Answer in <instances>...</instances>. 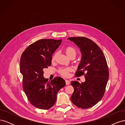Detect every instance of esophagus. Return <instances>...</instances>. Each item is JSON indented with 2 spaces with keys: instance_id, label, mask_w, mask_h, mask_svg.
Returning <instances> with one entry per match:
<instances>
[{
  "instance_id": "esophagus-1",
  "label": "esophagus",
  "mask_w": 125,
  "mask_h": 125,
  "mask_svg": "<svg viewBox=\"0 0 125 125\" xmlns=\"http://www.w3.org/2000/svg\"><path fill=\"white\" fill-rule=\"evenodd\" d=\"M65 82H66V85H69L70 83V82L68 80H65Z\"/></svg>"
}]
</instances>
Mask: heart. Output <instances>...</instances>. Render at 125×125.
Segmentation results:
<instances>
[{"label":"heart","instance_id":"b5f03b06","mask_svg":"<svg viewBox=\"0 0 125 125\" xmlns=\"http://www.w3.org/2000/svg\"><path fill=\"white\" fill-rule=\"evenodd\" d=\"M65 52L66 54V55L69 57L70 58L73 57H75L77 55V51L74 48L71 46H68L66 47L65 48ZM57 55V53L55 52V53L53 55L52 57V61H54L55 60ZM71 71V69L70 68H62L59 69L58 73L59 74H61L62 75L63 77H67L69 75V73Z\"/></svg>","mask_w":125,"mask_h":125}]
</instances>
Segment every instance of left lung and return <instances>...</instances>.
<instances>
[{"instance_id": "obj_1", "label": "left lung", "mask_w": 125, "mask_h": 125, "mask_svg": "<svg viewBox=\"0 0 125 125\" xmlns=\"http://www.w3.org/2000/svg\"><path fill=\"white\" fill-rule=\"evenodd\" d=\"M68 39L77 45L82 54L75 76L84 75L85 79L81 83L71 81L74 92L70 99L77 107L89 108L96 104L104 94L109 77L106 60L101 49L92 40L85 37Z\"/></svg>"}]
</instances>
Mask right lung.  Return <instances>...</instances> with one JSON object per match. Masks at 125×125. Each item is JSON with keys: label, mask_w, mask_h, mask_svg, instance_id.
<instances>
[{"label": "right lung", "mask_w": 125, "mask_h": 125, "mask_svg": "<svg viewBox=\"0 0 125 125\" xmlns=\"http://www.w3.org/2000/svg\"><path fill=\"white\" fill-rule=\"evenodd\" d=\"M62 40L42 39L26 48L20 62L23 75V89L29 101L35 107L48 109L56 103L58 91L65 86L63 79L56 77L50 82L44 78L43 69L51 66L52 55Z\"/></svg>", "instance_id": "right-lung-1"}]
</instances>
